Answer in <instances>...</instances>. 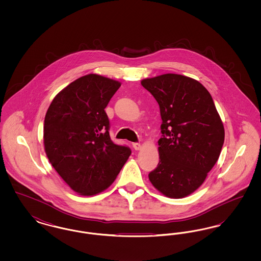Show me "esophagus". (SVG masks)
Segmentation results:
<instances>
[{
	"instance_id": "esophagus-1",
	"label": "esophagus",
	"mask_w": 261,
	"mask_h": 261,
	"mask_svg": "<svg viewBox=\"0 0 261 261\" xmlns=\"http://www.w3.org/2000/svg\"><path fill=\"white\" fill-rule=\"evenodd\" d=\"M132 146H133L134 149H136V150H139V149H141V148H142V146L139 143H133Z\"/></svg>"
}]
</instances>
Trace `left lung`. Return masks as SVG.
I'll return each mask as SVG.
<instances>
[{"label": "left lung", "instance_id": "1", "mask_svg": "<svg viewBox=\"0 0 261 261\" xmlns=\"http://www.w3.org/2000/svg\"><path fill=\"white\" fill-rule=\"evenodd\" d=\"M141 84L156 99L162 120L160 162L149 181L168 198H184L203 183L217 162L223 123L210 92L193 78L167 73Z\"/></svg>", "mask_w": 261, "mask_h": 261}]
</instances>
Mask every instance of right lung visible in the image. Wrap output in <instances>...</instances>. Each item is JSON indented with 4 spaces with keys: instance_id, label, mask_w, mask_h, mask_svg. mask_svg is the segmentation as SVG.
<instances>
[{
    "instance_id": "add662e5",
    "label": "right lung",
    "mask_w": 261,
    "mask_h": 261,
    "mask_svg": "<svg viewBox=\"0 0 261 261\" xmlns=\"http://www.w3.org/2000/svg\"><path fill=\"white\" fill-rule=\"evenodd\" d=\"M98 74L76 79L53 99L44 121L45 151L64 182L82 196L112 185L131 154L110 137L105 112L120 87Z\"/></svg>"
}]
</instances>
